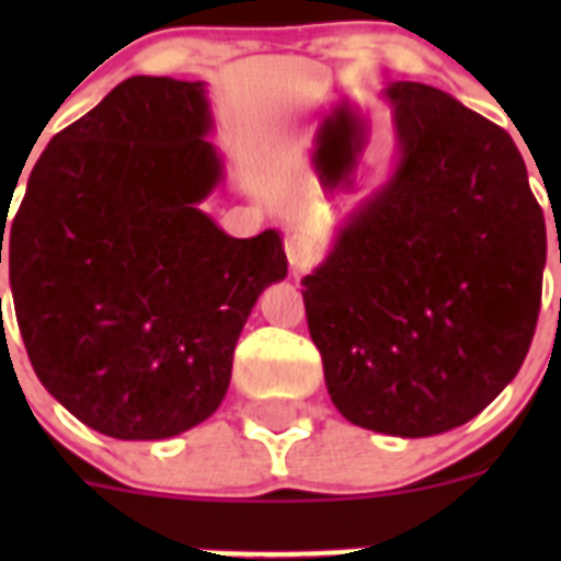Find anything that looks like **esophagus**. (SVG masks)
<instances>
[{"label": "esophagus", "instance_id": "esophagus-1", "mask_svg": "<svg viewBox=\"0 0 561 561\" xmlns=\"http://www.w3.org/2000/svg\"><path fill=\"white\" fill-rule=\"evenodd\" d=\"M314 255L317 247L306 232H291V236L286 238V257H289L291 270H306V266H311Z\"/></svg>", "mask_w": 561, "mask_h": 561}]
</instances>
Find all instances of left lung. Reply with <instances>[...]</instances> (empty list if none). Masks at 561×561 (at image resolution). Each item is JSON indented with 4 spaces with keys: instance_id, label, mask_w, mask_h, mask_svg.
I'll return each mask as SVG.
<instances>
[{
    "instance_id": "8db88e82",
    "label": "left lung",
    "mask_w": 561,
    "mask_h": 561,
    "mask_svg": "<svg viewBox=\"0 0 561 561\" xmlns=\"http://www.w3.org/2000/svg\"><path fill=\"white\" fill-rule=\"evenodd\" d=\"M399 162L304 277L331 401L427 438L497 399L531 348L545 216L508 131L440 89L388 87Z\"/></svg>"
}]
</instances>
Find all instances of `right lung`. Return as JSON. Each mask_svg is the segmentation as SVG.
<instances>
[{"label": "right lung", "mask_w": 561, "mask_h": 561, "mask_svg": "<svg viewBox=\"0 0 561 561\" xmlns=\"http://www.w3.org/2000/svg\"><path fill=\"white\" fill-rule=\"evenodd\" d=\"M210 128L205 83L134 76L49 140L8 226L0 205L33 370L112 438L210 419L257 295L286 277L275 230L232 238L199 210L225 176Z\"/></svg>", "instance_id": "obj_1"}]
</instances>
